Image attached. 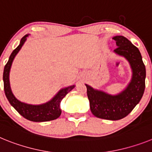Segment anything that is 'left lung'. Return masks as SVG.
Here are the masks:
<instances>
[{
	"mask_svg": "<svg viewBox=\"0 0 152 152\" xmlns=\"http://www.w3.org/2000/svg\"><path fill=\"white\" fill-rule=\"evenodd\" d=\"M116 48L113 52L129 61L132 77L126 88L115 95L85 84L91 111L96 117L119 120L126 117L142 99L145 88L146 71L139 49L123 36H114Z\"/></svg>",
	"mask_w": 152,
	"mask_h": 152,
	"instance_id": "obj_1",
	"label": "left lung"
}]
</instances>
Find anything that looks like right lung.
Segmentation results:
<instances>
[{
    "label": "right lung",
    "instance_id": "right-lung-1",
    "mask_svg": "<svg viewBox=\"0 0 152 152\" xmlns=\"http://www.w3.org/2000/svg\"><path fill=\"white\" fill-rule=\"evenodd\" d=\"M28 36H29V34H26L21 39L20 45L13 51L7 63L4 66V74H3V80H4L5 95L9 103H10V105L25 119L33 122H47L54 120L59 117L61 113V110L60 108L61 101L63 98L66 96L67 94L75 88V84L61 88L49 101L39 104V105L29 104V103L20 101L13 95L11 88H10V72L12 63L15 56H17L19 51L20 50L23 44L25 43V42L26 41Z\"/></svg>",
    "mask_w": 152,
    "mask_h": 152
}]
</instances>
